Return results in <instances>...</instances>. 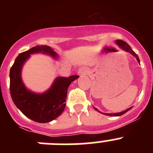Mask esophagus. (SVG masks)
Instances as JSON below:
<instances>
[{
    "instance_id": "1",
    "label": "esophagus",
    "mask_w": 153,
    "mask_h": 153,
    "mask_svg": "<svg viewBox=\"0 0 153 153\" xmlns=\"http://www.w3.org/2000/svg\"><path fill=\"white\" fill-rule=\"evenodd\" d=\"M86 73H87V70L84 67H81L78 70V74L79 75H84V74H86Z\"/></svg>"
}]
</instances>
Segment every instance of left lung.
Listing matches in <instances>:
<instances>
[{"mask_svg":"<svg viewBox=\"0 0 153 153\" xmlns=\"http://www.w3.org/2000/svg\"><path fill=\"white\" fill-rule=\"evenodd\" d=\"M116 43H117V44H118V46L120 47V48H121V49H123L124 51H126V52L129 53H131V54H132V56H135V57L136 58V60H137L138 63H140V59H139V56H137V54H136V53L134 52V51H132V48H131L130 46H129V44H126V42L123 41V40H117V41H116ZM94 109H95L96 110H97V111H98V112H100V113H101L100 111H99V110L97 109V108L94 107ZM132 109V107H130V108H129V109H126V110H124V111L120 112V113H102V114L106 115V116H110V117H120V116H122V115H123L124 113H126V112L129 111V109Z\"/></svg>","mask_w":153,"mask_h":153,"instance_id":"left-lung-1","label":"left lung"}]
</instances>
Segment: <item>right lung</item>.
Segmentation results:
<instances>
[{
	"label": "right lung",
	"mask_w": 153,
	"mask_h": 153,
	"mask_svg": "<svg viewBox=\"0 0 153 153\" xmlns=\"http://www.w3.org/2000/svg\"><path fill=\"white\" fill-rule=\"evenodd\" d=\"M34 53H43L58 59L57 53L46 45L36 46L20 53L10 70V96L13 103L23 114L35 122L44 123L55 120L63 113L69 86L79 76L56 77L49 90L42 93L28 90L23 83L21 71L25 62Z\"/></svg>",
	"instance_id": "add662e5"
}]
</instances>
